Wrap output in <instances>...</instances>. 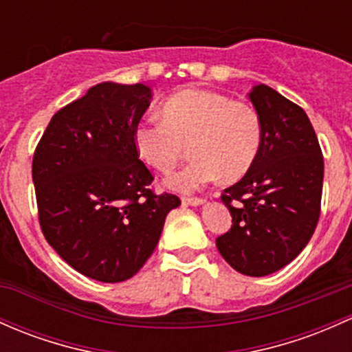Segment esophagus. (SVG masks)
<instances>
[{
    "label": "esophagus",
    "instance_id": "obj_1",
    "mask_svg": "<svg viewBox=\"0 0 352 352\" xmlns=\"http://www.w3.org/2000/svg\"><path fill=\"white\" fill-rule=\"evenodd\" d=\"M182 202L185 206H200L206 202V199L204 197H182Z\"/></svg>",
    "mask_w": 352,
    "mask_h": 352
}]
</instances>
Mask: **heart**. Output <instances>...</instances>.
I'll list each match as a JSON object with an SVG mask.
<instances>
[{"label": "heart", "instance_id": "1", "mask_svg": "<svg viewBox=\"0 0 352 352\" xmlns=\"http://www.w3.org/2000/svg\"><path fill=\"white\" fill-rule=\"evenodd\" d=\"M160 117L138 123L133 142L142 160L162 173L172 172L190 146L194 160L167 180L173 190L194 192L220 177L235 182L262 152L264 125L256 108L217 91H177L162 103Z\"/></svg>", "mask_w": 352, "mask_h": 352}]
</instances>
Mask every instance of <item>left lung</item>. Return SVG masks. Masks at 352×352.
Here are the masks:
<instances>
[{
    "mask_svg": "<svg viewBox=\"0 0 352 352\" xmlns=\"http://www.w3.org/2000/svg\"><path fill=\"white\" fill-rule=\"evenodd\" d=\"M249 98L262 118L264 145L252 170L220 197L232 227L215 244L230 267L262 277L294 261L311 241L320 215L324 158L299 105L267 85L254 87Z\"/></svg>",
    "mask_w": 352,
    "mask_h": 352,
    "instance_id": "1",
    "label": "left lung"
}]
</instances>
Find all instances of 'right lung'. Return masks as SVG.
I'll return each instance as SVG.
<instances>
[{"mask_svg":"<svg viewBox=\"0 0 352 352\" xmlns=\"http://www.w3.org/2000/svg\"><path fill=\"white\" fill-rule=\"evenodd\" d=\"M150 98L142 83L95 85L53 115L34 150L41 232L68 265L100 283L135 276L180 206L150 188L153 175L135 148Z\"/></svg>","mask_w":352,"mask_h":352,"instance_id":"right-lung-1","label":"right lung"}]
</instances>
